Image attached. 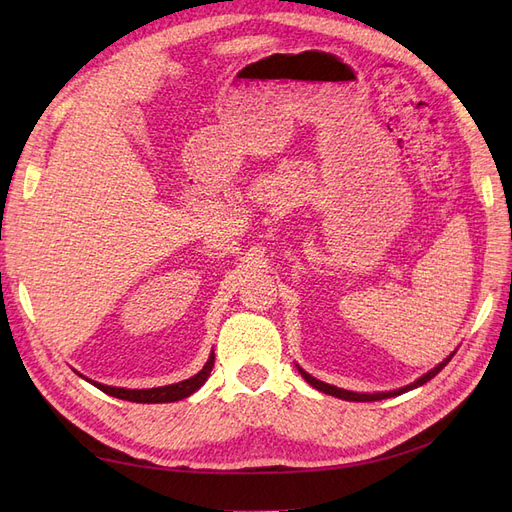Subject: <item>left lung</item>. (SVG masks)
<instances>
[{
  "label": "left lung",
  "instance_id": "8db88e82",
  "mask_svg": "<svg viewBox=\"0 0 512 512\" xmlns=\"http://www.w3.org/2000/svg\"><path fill=\"white\" fill-rule=\"evenodd\" d=\"M453 356H455V352L448 354L442 363H438L436 367H433L431 371H427V374H423L418 380H414L412 384L404 386V389L389 391V393H352V391H346V389H337V386H333V384H327V382H322V380H316L314 376H309L307 371H303L299 365H297V367H299V371H301V376H303L309 384H312L314 389H318V391H322V393L339 397V399H346V401H380V399H386V397H397V395H401V393H408V391L416 389V386H423V384L429 382L431 378H436V376L440 374V371L444 369V365L453 359Z\"/></svg>",
  "mask_w": 512,
  "mask_h": 512
}]
</instances>
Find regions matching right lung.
Listing matches in <instances>:
<instances>
[{
	"label": "right lung",
	"instance_id": "1",
	"mask_svg": "<svg viewBox=\"0 0 512 512\" xmlns=\"http://www.w3.org/2000/svg\"><path fill=\"white\" fill-rule=\"evenodd\" d=\"M215 363V356L211 352L209 361L205 363V367L198 371L196 376L177 382V384H168V386H158V389H117V386H106L100 382H91L94 386L106 395L117 397V399H126V401H136V404H170V401H179L183 397H190L192 393H196L200 386H203L211 374Z\"/></svg>",
	"mask_w": 512,
	"mask_h": 512
}]
</instances>
